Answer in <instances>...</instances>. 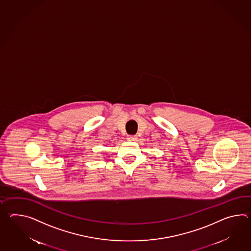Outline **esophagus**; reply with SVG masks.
I'll list each match as a JSON object with an SVG mask.
<instances>
[{"label":"esophagus","instance_id":"obj_1","mask_svg":"<svg viewBox=\"0 0 251 251\" xmlns=\"http://www.w3.org/2000/svg\"><path fill=\"white\" fill-rule=\"evenodd\" d=\"M127 139H128V140H130V141H135V140H137V139H138V137H137L136 135H128Z\"/></svg>","mask_w":251,"mask_h":251}]
</instances>
